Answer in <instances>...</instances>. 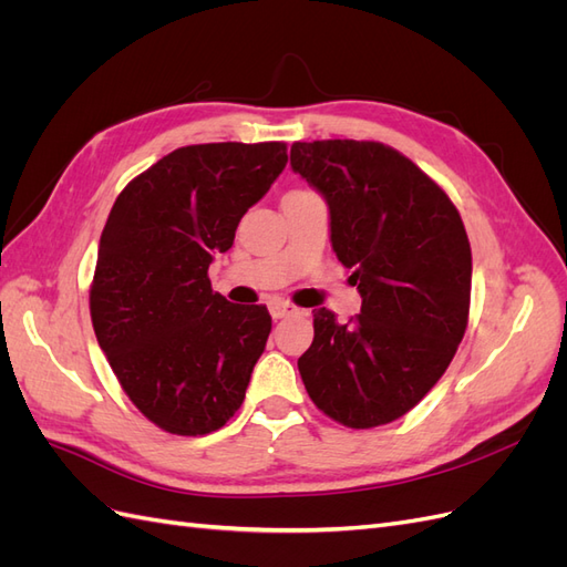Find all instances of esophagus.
I'll return each instance as SVG.
<instances>
[{
  "instance_id": "esophagus-1",
  "label": "esophagus",
  "mask_w": 567,
  "mask_h": 567,
  "mask_svg": "<svg viewBox=\"0 0 567 567\" xmlns=\"http://www.w3.org/2000/svg\"><path fill=\"white\" fill-rule=\"evenodd\" d=\"M267 307H269L271 319H284V317L296 312V307L290 305V302H286V300H269Z\"/></svg>"
}]
</instances>
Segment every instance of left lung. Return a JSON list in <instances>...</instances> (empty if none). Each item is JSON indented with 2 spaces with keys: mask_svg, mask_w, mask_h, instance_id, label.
<instances>
[{
  "mask_svg": "<svg viewBox=\"0 0 567 567\" xmlns=\"http://www.w3.org/2000/svg\"><path fill=\"white\" fill-rule=\"evenodd\" d=\"M290 165L329 203L333 250L362 296L348 323L315 312V340L298 359L307 394L354 431L398 421L466 333V227L444 188L381 142H296Z\"/></svg>",
  "mask_w": 567,
  "mask_h": 567,
  "instance_id": "left-lung-1",
  "label": "left lung"
}]
</instances>
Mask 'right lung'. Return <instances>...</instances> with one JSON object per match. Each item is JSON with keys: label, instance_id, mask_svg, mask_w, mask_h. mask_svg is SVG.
Masks as SVG:
<instances>
[{"label": "right lung", "instance_id": "add662e5", "mask_svg": "<svg viewBox=\"0 0 567 567\" xmlns=\"http://www.w3.org/2000/svg\"><path fill=\"white\" fill-rule=\"evenodd\" d=\"M286 163L284 142L182 146L113 203L90 315L120 388L165 433L208 435L244 404L271 317L215 293L208 267Z\"/></svg>", "mask_w": 567, "mask_h": 567}]
</instances>
